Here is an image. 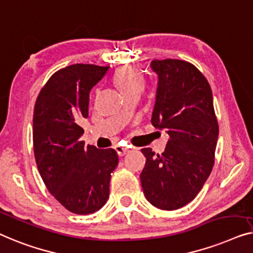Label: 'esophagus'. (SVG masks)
Segmentation results:
<instances>
[{
	"instance_id": "1",
	"label": "esophagus",
	"mask_w": 253,
	"mask_h": 253,
	"mask_svg": "<svg viewBox=\"0 0 253 253\" xmlns=\"http://www.w3.org/2000/svg\"><path fill=\"white\" fill-rule=\"evenodd\" d=\"M115 150L117 151V154H118L120 157H123V156H125L128 151L127 148H124V147H120V145H116L115 147Z\"/></svg>"
}]
</instances>
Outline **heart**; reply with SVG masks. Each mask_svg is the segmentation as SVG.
Listing matches in <instances>:
<instances>
[{
  "label": "heart",
  "mask_w": 253,
  "mask_h": 253,
  "mask_svg": "<svg viewBox=\"0 0 253 253\" xmlns=\"http://www.w3.org/2000/svg\"><path fill=\"white\" fill-rule=\"evenodd\" d=\"M117 87L126 96L131 92L142 91L144 88V77L140 71L133 66H123L117 71L115 76Z\"/></svg>",
  "instance_id": "b5f03b06"
}]
</instances>
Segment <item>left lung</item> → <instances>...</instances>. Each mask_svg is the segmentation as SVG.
<instances>
[{
  "label": "left lung",
  "mask_w": 253,
  "mask_h": 253,
  "mask_svg": "<svg viewBox=\"0 0 253 253\" xmlns=\"http://www.w3.org/2000/svg\"><path fill=\"white\" fill-rule=\"evenodd\" d=\"M158 74L152 125L169 135L162 155L142 149L141 173L145 198L173 211L197 196L214 165L219 125L209 81L196 66L180 59H155Z\"/></svg>",
  "instance_id": "1"
}]
</instances>
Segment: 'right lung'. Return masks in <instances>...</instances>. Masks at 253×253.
Instances as JSON below:
<instances>
[{
    "instance_id": "obj_1",
    "label": "right lung",
    "mask_w": 253,
    "mask_h": 253,
    "mask_svg": "<svg viewBox=\"0 0 253 253\" xmlns=\"http://www.w3.org/2000/svg\"><path fill=\"white\" fill-rule=\"evenodd\" d=\"M109 66L73 64L55 72L39 92L33 115L35 162L52 196L70 212L90 214L108 201L113 149L84 147L81 119L88 117L91 88Z\"/></svg>"
}]
</instances>
